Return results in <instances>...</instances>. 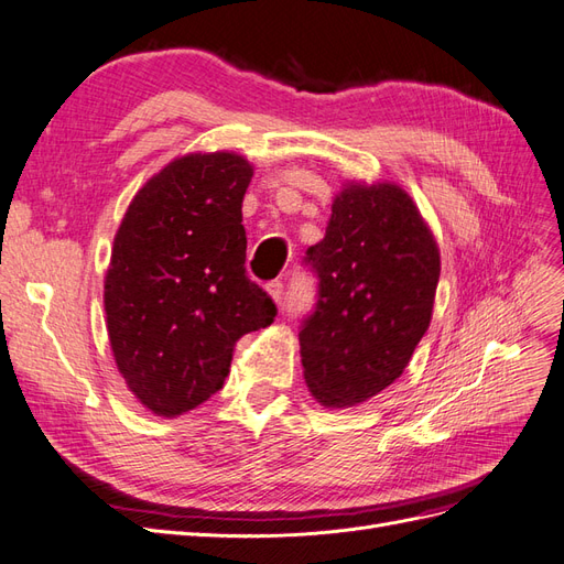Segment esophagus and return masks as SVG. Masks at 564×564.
Segmentation results:
<instances>
[{"instance_id":"obj_1","label":"esophagus","mask_w":564,"mask_h":564,"mask_svg":"<svg viewBox=\"0 0 564 564\" xmlns=\"http://www.w3.org/2000/svg\"><path fill=\"white\" fill-rule=\"evenodd\" d=\"M268 294L272 296V301L275 303H282V299H284V284L280 282V280H272V282H268Z\"/></svg>"}]
</instances>
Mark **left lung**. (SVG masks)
Wrapping results in <instances>:
<instances>
[{
    "label": "left lung",
    "instance_id": "1",
    "mask_svg": "<svg viewBox=\"0 0 564 564\" xmlns=\"http://www.w3.org/2000/svg\"><path fill=\"white\" fill-rule=\"evenodd\" d=\"M315 311L301 322L303 377L322 406H352L400 379L431 324L440 249L395 183H348L305 251Z\"/></svg>",
    "mask_w": 564,
    "mask_h": 564
}]
</instances>
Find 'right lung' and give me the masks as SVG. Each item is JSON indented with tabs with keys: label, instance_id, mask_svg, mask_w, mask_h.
I'll use <instances>...</instances> for the list:
<instances>
[{
	"label": "right lung",
	"instance_id": "add662e5",
	"mask_svg": "<svg viewBox=\"0 0 564 564\" xmlns=\"http://www.w3.org/2000/svg\"><path fill=\"white\" fill-rule=\"evenodd\" d=\"M251 176L235 152H191L135 193L115 235L108 336L119 373L152 414L174 419L209 400L237 340L278 315L245 268Z\"/></svg>",
	"mask_w": 564,
	"mask_h": 564
}]
</instances>
